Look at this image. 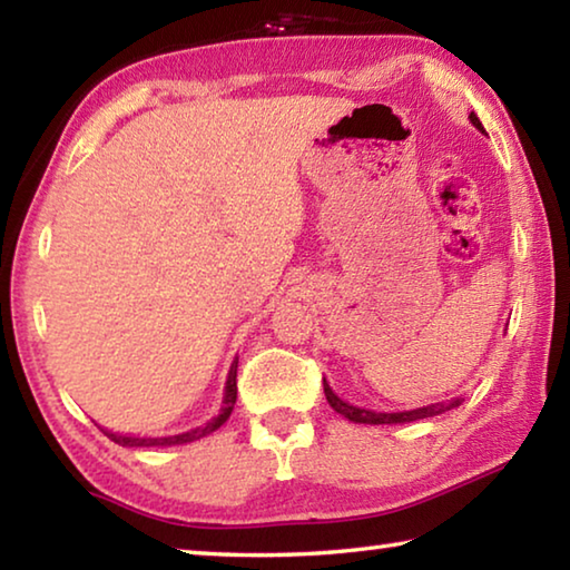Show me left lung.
<instances>
[{
    "label": "left lung",
    "mask_w": 570,
    "mask_h": 570,
    "mask_svg": "<svg viewBox=\"0 0 570 570\" xmlns=\"http://www.w3.org/2000/svg\"><path fill=\"white\" fill-rule=\"evenodd\" d=\"M470 122L475 125L478 130H482V122L478 120L475 112H470ZM485 132V130H482ZM324 394H326V402L332 404L334 412L344 414L346 420L352 422H360V424H404V422H414V420H424V417H432V414H442L452 407H460L462 397L455 400H448V402H435V404H428V407H417V410H404V412H374V410H364V407H354V404L344 402L336 397L332 392L330 384L324 380Z\"/></svg>",
    "instance_id": "1"
}]
</instances>
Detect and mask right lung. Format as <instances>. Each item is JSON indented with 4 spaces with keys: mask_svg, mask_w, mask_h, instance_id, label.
<instances>
[{
    "mask_svg": "<svg viewBox=\"0 0 570 570\" xmlns=\"http://www.w3.org/2000/svg\"><path fill=\"white\" fill-rule=\"evenodd\" d=\"M236 370H238V360H234V364H230V372H228V380H226V392H224V407H220L216 417L206 422L204 428L180 432V435H170V438H125V435H118V432H108V430H102V432L122 448H170V445H186V442L206 438V435H210V432H216L220 424H224L230 417V412H234L236 392H238L236 390Z\"/></svg>",
    "mask_w": 570,
    "mask_h": 570,
    "instance_id": "right-lung-1",
    "label": "right lung"
}]
</instances>
